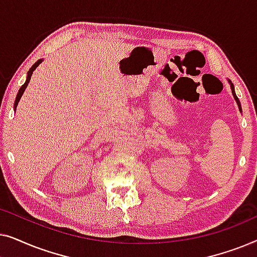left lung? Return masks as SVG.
Wrapping results in <instances>:
<instances>
[{
    "mask_svg": "<svg viewBox=\"0 0 257 257\" xmlns=\"http://www.w3.org/2000/svg\"><path fill=\"white\" fill-rule=\"evenodd\" d=\"M228 82H229V84H230V89H231V93H233V96H234V99H235V100H236V103H237V106H238V110H240V111L242 112V108H241V104H240V100H238V98H237V96H236V93H235V90H234V85H233V83H231L229 79H228Z\"/></svg>",
    "mask_w": 257,
    "mask_h": 257,
    "instance_id": "8db88e82",
    "label": "left lung"
}]
</instances>
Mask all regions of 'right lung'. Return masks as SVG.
I'll return each instance as SVG.
<instances>
[{
    "mask_svg": "<svg viewBox=\"0 0 257 257\" xmlns=\"http://www.w3.org/2000/svg\"><path fill=\"white\" fill-rule=\"evenodd\" d=\"M42 61H43V59H38V61L35 63V64L31 66V68L29 69V71H28V76H27V80H26V83L23 84L22 86H21V89L19 90V93H17V96H16V99H15V103H14V108H15L16 110V107H17V104H19V101H20V99H21V97H22V94H23V92L24 91H26V89H27V86H28V84H29V82H30V78H31V75H33V72L35 71V69L37 68L38 65L41 64L42 63Z\"/></svg>",
    "mask_w": 257,
    "mask_h": 257,
    "instance_id": "add662e5",
    "label": "right lung"
}]
</instances>
